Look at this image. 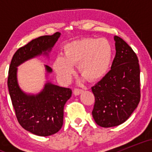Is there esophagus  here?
<instances>
[{
  "instance_id": "34e87169",
  "label": "esophagus",
  "mask_w": 152,
  "mask_h": 152,
  "mask_svg": "<svg viewBox=\"0 0 152 152\" xmlns=\"http://www.w3.org/2000/svg\"><path fill=\"white\" fill-rule=\"evenodd\" d=\"M82 92H83V90L79 89V88H75V89L74 90V95H76V96L79 95V94H81Z\"/></svg>"
}]
</instances>
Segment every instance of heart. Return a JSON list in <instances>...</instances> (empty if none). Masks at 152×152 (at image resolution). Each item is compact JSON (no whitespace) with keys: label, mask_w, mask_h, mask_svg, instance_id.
Segmentation results:
<instances>
[{"label":"heart","mask_w":152,"mask_h":152,"mask_svg":"<svg viewBox=\"0 0 152 152\" xmlns=\"http://www.w3.org/2000/svg\"><path fill=\"white\" fill-rule=\"evenodd\" d=\"M65 56L58 55L53 69L61 83L67 84L74 73V64L78 63L80 73L87 79L96 81L109 72L112 59V47L104 38H86L67 43Z\"/></svg>","instance_id":"obj_1"}]
</instances>
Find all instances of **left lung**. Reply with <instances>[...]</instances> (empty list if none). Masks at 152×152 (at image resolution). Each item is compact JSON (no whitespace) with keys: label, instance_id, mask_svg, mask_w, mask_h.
<instances>
[{"label":"left lung","instance_id":"8db88e82","mask_svg":"<svg viewBox=\"0 0 152 152\" xmlns=\"http://www.w3.org/2000/svg\"><path fill=\"white\" fill-rule=\"evenodd\" d=\"M111 70L91 87L95 96L92 116L99 126H118L129 118L140 102V69L137 54L117 36Z\"/></svg>","mask_w":152,"mask_h":152}]
</instances>
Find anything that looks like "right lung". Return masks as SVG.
I'll return each instance as SVG.
<instances>
[{"mask_svg":"<svg viewBox=\"0 0 152 152\" xmlns=\"http://www.w3.org/2000/svg\"><path fill=\"white\" fill-rule=\"evenodd\" d=\"M61 34L40 36L26 46L18 48L13 55L8 71V87L15 116L23 128L41 137L50 136L61 129L64 121V107L71 98L72 91L47 82L39 94H27L18 86L17 67L38 56L48 55ZM47 73L51 68L45 66Z\"/></svg>","mask_w":152,"mask_h":152,"instance_id":"right-lung-1","label":"right lung"}]
</instances>
